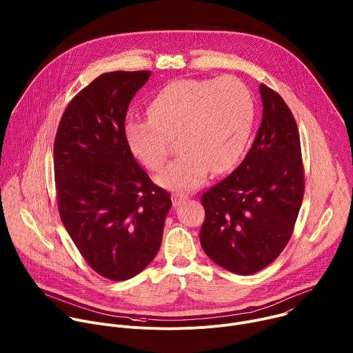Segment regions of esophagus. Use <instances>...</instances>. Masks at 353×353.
<instances>
[{"mask_svg": "<svg viewBox=\"0 0 353 353\" xmlns=\"http://www.w3.org/2000/svg\"><path fill=\"white\" fill-rule=\"evenodd\" d=\"M172 199H173V205H174V207H179L180 204L185 203V201L188 199V196H187V195H183V194H173V195H172Z\"/></svg>", "mask_w": 353, "mask_h": 353, "instance_id": "obj_1", "label": "esophagus"}]
</instances>
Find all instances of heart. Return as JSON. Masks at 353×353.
<instances>
[{
  "label": "heart",
  "mask_w": 353,
  "mask_h": 353,
  "mask_svg": "<svg viewBox=\"0 0 353 353\" xmlns=\"http://www.w3.org/2000/svg\"><path fill=\"white\" fill-rule=\"evenodd\" d=\"M146 121H128L124 137L134 158L161 172L177 139L179 159L158 183L174 191H192L211 170L221 174L239 161L254 120V102L234 77L177 79L150 99Z\"/></svg>",
  "instance_id": "heart-1"
}]
</instances>
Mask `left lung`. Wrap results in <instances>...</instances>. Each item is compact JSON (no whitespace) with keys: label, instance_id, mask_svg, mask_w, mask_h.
<instances>
[{"label":"left lung","instance_id":"8db88e82","mask_svg":"<svg viewBox=\"0 0 353 353\" xmlns=\"http://www.w3.org/2000/svg\"><path fill=\"white\" fill-rule=\"evenodd\" d=\"M263 120L243 162L201 195L199 241L222 268L250 275L268 267L292 237L305 194L296 120L278 92L260 85Z\"/></svg>","mask_w":353,"mask_h":353}]
</instances>
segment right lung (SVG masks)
Masks as SVG:
<instances>
[{
  "label": "right lung",
  "instance_id": "obj_1",
  "mask_svg": "<svg viewBox=\"0 0 353 353\" xmlns=\"http://www.w3.org/2000/svg\"><path fill=\"white\" fill-rule=\"evenodd\" d=\"M150 71L99 75L68 103L54 139L60 218L88 265L127 281L155 259L170 194L137 163L125 116Z\"/></svg>",
  "mask_w": 353,
  "mask_h": 353
}]
</instances>
